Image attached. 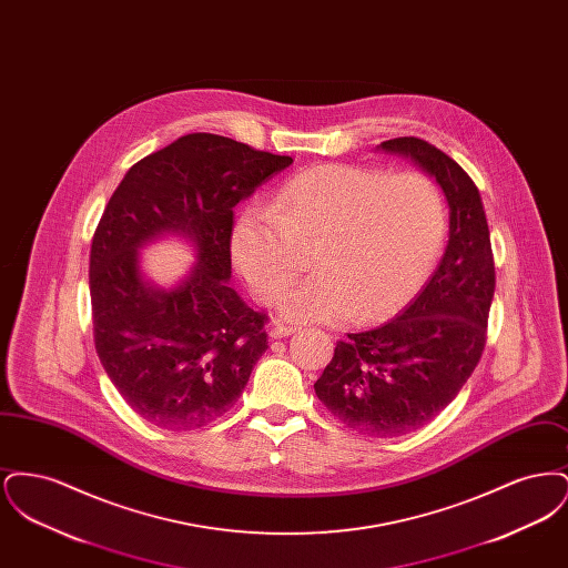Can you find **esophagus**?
<instances>
[{"label": "esophagus", "mask_w": 568, "mask_h": 568, "mask_svg": "<svg viewBox=\"0 0 568 568\" xmlns=\"http://www.w3.org/2000/svg\"><path fill=\"white\" fill-rule=\"evenodd\" d=\"M294 332H296V325L272 324L271 329H268L272 338H285V336H290Z\"/></svg>", "instance_id": "1"}]
</instances>
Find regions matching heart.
Masks as SVG:
<instances>
[{
	"mask_svg": "<svg viewBox=\"0 0 568 568\" xmlns=\"http://www.w3.org/2000/svg\"><path fill=\"white\" fill-rule=\"evenodd\" d=\"M445 227V197L430 176L324 163L285 181L274 204H248L232 227L230 248L253 296L272 302L300 266L297 241L320 239L317 272L278 300L281 317L364 324L419 287Z\"/></svg>",
	"mask_w": 568,
	"mask_h": 568,
	"instance_id": "b5f03b06",
	"label": "heart"
}]
</instances>
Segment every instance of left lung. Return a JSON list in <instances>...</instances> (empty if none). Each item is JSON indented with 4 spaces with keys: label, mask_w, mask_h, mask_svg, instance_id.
<instances>
[{
    "label": "left lung",
    "mask_w": 568,
    "mask_h": 568,
    "mask_svg": "<svg viewBox=\"0 0 568 568\" xmlns=\"http://www.w3.org/2000/svg\"><path fill=\"white\" fill-rule=\"evenodd\" d=\"M377 151L433 176L449 206V241L405 313L336 343L315 394L347 428L392 438L428 424L473 375L486 347L496 274L481 195L458 163L413 135L385 140Z\"/></svg>",
    "instance_id": "1"
}]
</instances>
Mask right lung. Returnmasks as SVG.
<instances>
[{"instance_id": "add662e5", "label": "right lung", "mask_w": 568, "mask_h": 568, "mask_svg": "<svg viewBox=\"0 0 568 568\" xmlns=\"http://www.w3.org/2000/svg\"><path fill=\"white\" fill-rule=\"evenodd\" d=\"M287 155L216 134H187L134 163L104 209L89 257L93 336L123 400L165 430L209 426L241 398L268 349L266 315L230 287L234 206ZM174 235L196 264L170 288L141 271L139 253Z\"/></svg>"}]
</instances>
